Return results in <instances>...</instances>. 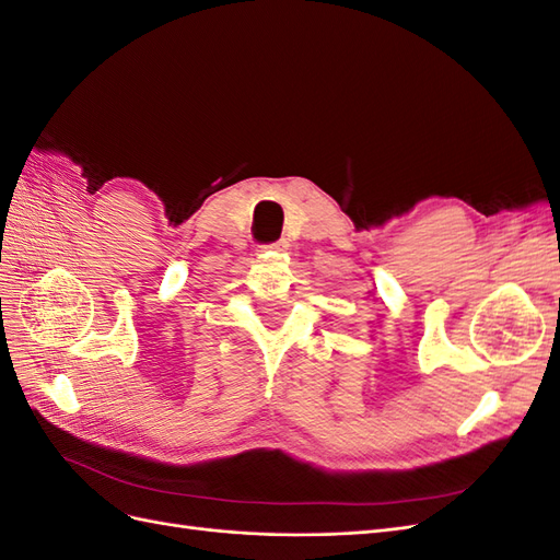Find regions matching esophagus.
Returning <instances> with one entry per match:
<instances>
[{"label":"esophagus","instance_id":"1","mask_svg":"<svg viewBox=\"0 0 560 560\" xmlns=\"http://www.w3.org/2000/svg\"><path fill=\"white\" fill-rule=\"evenodd\" d=\"M287 247V241H278V243H270V245H261V249L259 252H284Z\"/></svg>","mask_w":560,"mask_h":560}]
</instances>
